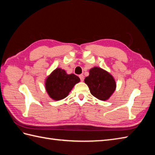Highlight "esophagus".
I'll return each mask as SVG.
<instances>
[{
  "label": "esophagus",
  "mask_w": 155,
  "mask_h": 155,
  "mask_svg": "<svg viewBox=\"0 0 155 155\" xmlns=\"http://www.w3.org/2000/svg\"><path fill=\"white\" fill-rule=\"evenodd\" d=\"M79 78H80V79H81V81H84V76H83V74H80L79 75Z\"/></svg>",
  "instance_id": "1"
}]
</instances>
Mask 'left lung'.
Masks as SVG:
<instances>
[{
    "mask_svg": "<svg viewBox=\"0 0 155 155\" xmlns=\"http://www.w3.org/2000/svg\"><path fill=\"white\" fill-rule=\"evenodd\" d=\"M84 83L89 88L91 93L98 99H108L116 88L113 77L106 71L94 67L89 71V76L85 78Z\"/></svg>",
    "mask_w": 155,
    "mask_h": 155,
    "instance_id": "left-lung-1",
    "label": "left lung"
}]
</instances>
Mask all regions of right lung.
<instances>
[{"label":"right lung","instance_id":"obj_1","mask_svg":"<svg viewBox=\"0 0 155 155\" xmlns=\"http://www.w3.org/2000/svg\"><path fill=\"white\" fill-rule=\"evenodd\" d=\"M79 81L80 78L77 75L67 74L64 70L58 68L46 80V90L52 99L59 101L67 97L69 92Z\"/></svg>","mask_w":155,"mask_h":155}]
</instances>
